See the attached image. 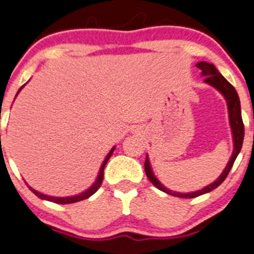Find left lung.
<instances>
[{
    "instance_id": "obj_1",
    "label": "left lung",
    "mask_w": 254,
    "mask_h": 254,
    "mask_svg": "<svg viewBox=\"0 0 254 254\" xmlns=\"http://www.w3.org/2000/svg\"><path fill=\"white\" fill-rule=\"evenodd\" d=\"M196 66L201 70V75L204 77V81L206 84H209L210 86L215 87L226 100V104H227V110H228V120H230V127H231V132H232V140H233V150L232 154H231L230 160H228L227 165L223 169V172L221 173L220 177L215 180V182L209 184L207 187L202 188L201 190H197V191H192V192H178V191H173V190L168 189L165 188L159 180L157 179V177L153 173L152 167H150L149 163V158L145 157V162H144V170L145 174H147L148 179L150 180L153 185L155 188H158L162 191L167 192V194L173 195V196H178V197H196L200 196V195H204L206 192L212 191L213 189L221 185V183L226 179V177L230 173L231 168H232L233 163H235L236 158H237L238 153L241 152V148H242V143H243V137H245V126H243V121H242V115H241V104H240V97H238L237 91L235 90V87L222 76V75L218 72V70L216 69L215 65L210 64V63L206 62H200L197 63Z\"/></svg>"
}]
</instances>
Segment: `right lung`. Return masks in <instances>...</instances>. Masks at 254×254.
Returning <instances> with one entry per match:
<instances>
[{
    "label": "right lung",
    "instance_id": "obj_1",
    "mask_svg": "<svg viewBox=\"0 0 254 254\" xmlns=\"http://www.w3.org/2000/svg\"><path fill=\"white\" fill-rule=\"evenodd\" d=\"M24 85H26V84H24ZM24 85H23V86L21 87V89L18 90V92H17V95H18V94H19V91H21V90L23 89ZM17 95H16V96H17ZM115 148H116V145H115V147L112 148L111 150H110L109 154L106 155V158H105V160H104V162H102L101 167H100V170H99V174H97V178H96V180H95V182H94V184H92L91 187H90L89 189H87V190H85V191L80 192V194H77V195H72V196H65V197L49 196V195H45V194H42V192L37 191V190H34L33 188H32V187H29L28 184H27V187H28V188H29V190H31V191L33 192L34 195H37V196H38L39 199H42V200H47V201L55 202V204H72V202H77V201H81V200L87 199V197H90V196H91V195H94L95 192H96L97 190H99V188L101 187V184H102V179H104V169H105V165H106V163L109 162L110 157H111L112 153H114Z\"/></svg>",
    "mask_w": 254,
    "mask_h": 254
}]
</instances>
